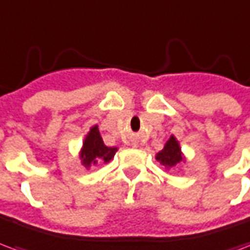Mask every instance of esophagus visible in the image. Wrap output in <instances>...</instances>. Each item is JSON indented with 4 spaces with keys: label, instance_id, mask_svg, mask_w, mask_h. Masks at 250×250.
<instances>
[{
    "label": "esophagus",
    "instance_id": "34e87169",
    "mask_svg": "<svg viewBox=\"0 0 250 250\" xmlns=\"http://www.w3.org/2000/svg\"><path fill=\"white\" fill-rule=\"evenodd\" d=\"M132 145H134V147H136V146H138V143H132Z\"/></svg>",
    "mask_w": 250,
    "mask_h": 250
}]
</instances>
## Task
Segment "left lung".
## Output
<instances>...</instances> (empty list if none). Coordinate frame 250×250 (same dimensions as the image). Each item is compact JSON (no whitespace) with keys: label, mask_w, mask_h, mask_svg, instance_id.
<instances>
[{"label":"left lung","mask_w":250,"mask_h":250,"mask_svg":"<svg viewBox=\"0 0 250 250\" xmlns=\"http://www.w3.org/2000/svg\"><path fill=\"white\" fill-rule=\"evenodd\" d=\"M155 158H157L158 162L163 165L167 170L174 168L181 162H185V157L181 151L179 142L177 141V138L174 135L168 138V141L165 143V147L158 152Z\"/></svg>","instance_id":"obj_1"}]
</instances>
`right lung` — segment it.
<instances>
[{
	"label": "right lung",
	"mask_w": 250,
	"mask_h": 250,
	"mask_svg": "<svg viewBox=\"0 0 250 250\" xmlns=\"http://www.w3.org/2000/svg\"><path fill=\"white\" fill-rule=\"evenodd\" d=\"M116 151L118 147H108L104 145L98 125H95L89 128L85 139L83 142L82 150H80L82 165L85 168H89L98 163H108L111 159H114Z\"/></svg>",
	"instance_id": "add662e5"
}]
</instances>
